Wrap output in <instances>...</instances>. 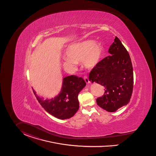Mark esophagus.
<instances>
[{
	"mask_svg": "<svg viewBox=\"0 0 156 156\" xmlns=\"http://www.w3.org/2000/svg\"><path fill=\"white\" fill-rule=\"evenodd\" d=\"M84 81L86 82V83H87V84H89V83H90V80H89V78L87 77H84Z\"/></svg>",
	"mask_w": 156,
	"mask_h": 156,
	"instance_id": "1",
	"label": "esophagus"
}]
</instances>
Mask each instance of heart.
I'll return each mask as SVG.
<instances>
[{"mask_svg": "<svg viewBox=\"0 0 156 156\" xmlns=\"http://www.w3.org/2000/svg\"><path fill=\"white\" fill-rule=\"evenodd\" d=\"M95 40H89L70 45L66 51V63L73 66L76 62H82L83 67L88 70L95 68L102 60L105 49Z\"/></svg>", "mask_w": 156, "mask_h": 156, "instance_id": "1", "label": "heart"}]
</instances>
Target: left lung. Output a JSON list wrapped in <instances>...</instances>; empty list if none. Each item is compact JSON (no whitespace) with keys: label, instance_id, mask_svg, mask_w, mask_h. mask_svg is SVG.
<instances>
[{"label":"left lung","instance_id":"left-lung-1","mask_svg":"<svg viewBox=\"0 0 156 156\" xmlns=\"http://www.w3.org/2000/svg\"><path fill=\"white\" fill-rule=\"evenodd\" d=\"M111 55L105 57L93 69L89 80L105 87L103 96L97 104L105 111L114 112L126 105L133 93L134 76L129 53L118 37L109 48Z\"/></svg>","mask_w":156,"mask_h":156}]
</instances>
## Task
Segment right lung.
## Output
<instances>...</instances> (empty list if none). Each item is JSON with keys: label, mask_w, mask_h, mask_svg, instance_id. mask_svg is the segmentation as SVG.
Segmentation results:
<instances>
[{"label": "right lung", "mask_w": 156, "mask_h": 156, "mask_svg": "<svg viewBox=\"0 0 156 156\" xmlns=\"http://www.w3.org/2000/svg\"><path fill=\"white\" fill-rule=\"evenodd\" d=\"M86 85L83 78L72 75L63 79L60 93L51 98L41 97L34 89L33 92L38 102L48 113L58 119H66L72 118L78 111V94Z\"/></svg>", "instance_id": "add662e5"}]
</instances>
